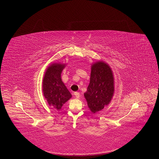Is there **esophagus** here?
Here are the masks:
<instances>
[{
  "label": "esophagus",
  "mask_w": 159,
  "mask_h": 159,
  "mask_svg": "<svg viewBox=\"0 0 159 159\" xmlns=\"http://www.w3.org/2000/svg\"><path fill=\"white\" fill-rule=\"evenodd\" d=\"M74 95H75V97L76 98H80V93L79 92H74Z\"/></svg>",
  "instance_id": "34e87169"
}]
</instances>
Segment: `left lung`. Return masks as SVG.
<instances>
[{"instance_id":"8db88e82","label":"left lung","mask_w":159,"mask_h":159,"mask_svg":"<svg viewBox=\"0 0 159 159\" xmlns=\"http://www.w3.org/2000/svg\"><path fill=\"white\" fill-rule=\"evenodd\" d=\"M114 94V78L109 66L103 61L91 66L90 82L84 97L92 113L102 110Z\"/></svg>"}]
</instances>
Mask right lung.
<instances>
[{
  "instance_id": "right-lung-1",
  "label": "right lung",
  "mask_w": 159,
  "mask_h": 159,
  "mask_svg": "<svg viewBox=\"0 0 159 159\" xmlns=\"http://www.w3.org/2000/svg\"><path fill=\"white\" fill-rule=\"evenodd\" d=\"M66 64L54 63L48 67L43 79V93L48 103L53 108L61 109L71 95L61 81V74Z\"/></svg>"
}]
</instances>
